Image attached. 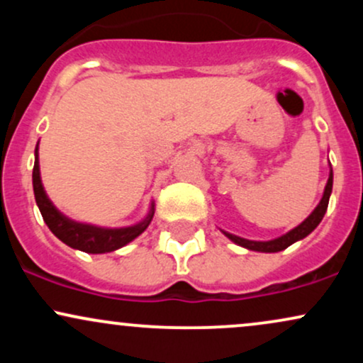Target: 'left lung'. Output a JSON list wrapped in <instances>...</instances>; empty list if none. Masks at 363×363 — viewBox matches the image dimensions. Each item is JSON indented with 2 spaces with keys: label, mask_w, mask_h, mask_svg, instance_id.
<instances>
[{
  "label": "left lung",
  "mask_w": 363,
  "mask_h": 363,
  "mask_svg": "<svg viewBox=\"0 0 363 363\" xmlns=\"http://www.w3.org/2000/svg\"><path fill=\"white\" fill-rule=\"evenodd\" d=\"M331 191H333V170L329 172L328 184H326V187H324V194H323V198H320L319 205L315 206V210L312 211V213L307 216V218L303 220L301 225H298V227H295L294 230L289 232V234L278 237V239L259 242V240H247V239H242V237L232 235V234H228V232H223V234L227 235L232 242L242 245V247H245V249H251V251H257V252L283 251V249H286L289 245L309 235L311 232L318 227V225L320 223V220H323L324 213H326V210H328V203H329V196H331Z\"/></svg>",
  "instance_id": "1"
}]
</instances>
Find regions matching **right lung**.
Instances as JSON below:
<instances>
[{
    "mask_svg": "<svg viewBox=\"0 0 363 363\" xmlns=\"http://www.w3.org/2000/svg\"><path fill=\"white\" fill-rule=\"evenodd\" d=\"M32 182H34V194L37 206H39L40 215H43L45 225L49 230L52 232L57 239L62 240L69 247L78 249V251L89 252V254H104L112 252L116 249L123 247L135 240L141 232L147 230V227L153 218V203L152 210L143 222L131 225V227L124 228H102L95 227V225H86L74 222L68 218L52 205L51 199L45 194L43 181H40V170H39V145L35 148V164L34 172H32Z\"/></svg>",
    "mask_w": 363,
    "mask_h": 363,
    "instance_id": "right-lung-1",
    "label": "right lung"
}]
</instances>
